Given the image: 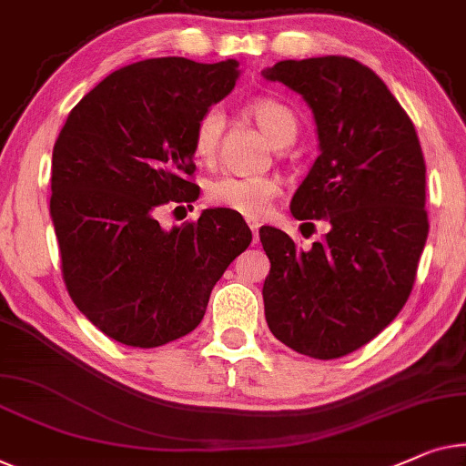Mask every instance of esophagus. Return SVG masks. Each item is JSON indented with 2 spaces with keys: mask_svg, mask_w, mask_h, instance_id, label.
Listing matches in <instances>:
<instances>
[{
  "mask_svg": "<svg viewBox=\"0 0 466 466\" xmlns=\"http://www.w3.org/2000/svg\"><path fill=\"white\" fill-rule=\"evenodd\" d=\"M248 227L249 231H252V238H254V244L258 241V228H260V222L254 220V218H248Z\"/></svg>",
  "mask_w": 466,
  "mask_h": 466,
  "instance_id": "obj_1",
  "label": "esophagus"
}]
</instances>
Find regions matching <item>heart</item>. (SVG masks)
I'll list each match as a JSON object with an SVG mask.
<instances>
[{"label": "heart", "mask_w": 466, "mask_h": 466, "mask_svg": "<svg viewBox=\"0 0 466 466\" xmlns=\"http://www.w3.org/2000/svg\"><path fill=\"white\" fill-rule=\"evenodd\" d=\"M248 117L275 147L289 145L299 132L294 111L279 100L258 98L246 106ZM225 117L220 109L210 106L201 113L193 127V155L201 164H212L220 149ZM281 193V185L273 177H246V174H220L206 187V199L212 206L238 212L241 217H260Z\"/></svg>", "instance_id": "b5f03b06"}]
</instances>
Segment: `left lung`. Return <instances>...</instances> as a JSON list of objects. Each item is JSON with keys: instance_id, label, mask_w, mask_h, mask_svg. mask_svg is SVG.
Here are the masks:
<instances>
[{"instance_id": "obj_1", "label": "left lung", "mask_w": 466, "mask_h": 466, "mask_svg": "<svg viewBox=\"0 0 466 466\" xmlns=\"http://www.w3.org/2000/svg\"><path fill=\"white\" fill-rule=\"evenodd\" d=\"M262 76L311 106L319 157L289 210L329 225L309 249L279 228H260L271 260L265 317L296 353L336 360L379 336L412 292L429 235L427 166L412 119L366 65L347 56L279 60Z\"/></svg>"}]
</instances>
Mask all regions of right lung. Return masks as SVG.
Returning a JSON list of instances; mask_svg holds the SVG:
<instances>
[{
  "mask_svg": "<svg viewBox=\"0 0 466 466\" xmlns=\"http://www.w3.org/2000/svg\"><path fill=\"white\" fill-rule=\"evenodd\" d=\"M238 60L149 58L111 73L66 117L52 151L50 214L76 307L127 347L193 332L212 288L252 241L241 214L210 208L161 228L166 206L199 198L193 127L235 87Z\"/></svg>",
  "mask_w": 466,
  "mask_h": 466,
  "instance_id": "obj_1",
  "label": "right lung"
}]
</instances>
